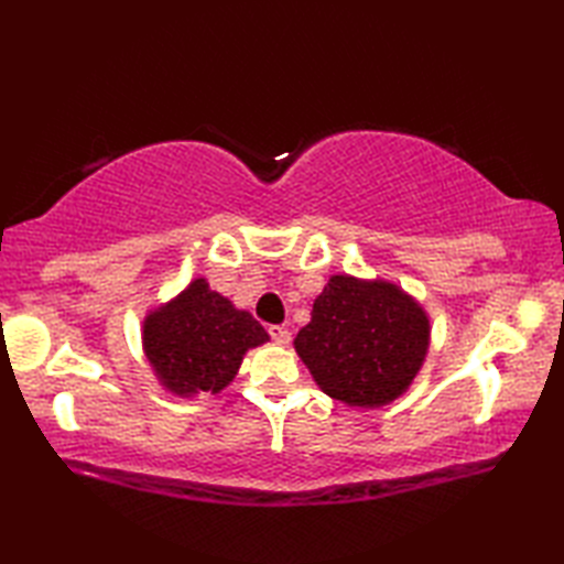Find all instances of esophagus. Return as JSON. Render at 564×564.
Wrapping results in <instances>:
<instances>
[{"mask_svg": "<svg viewBox=\"0 0 564 564\" xmlns=\"http://www.w3.org/2000/svg\"><path fill=\"white\" fill-rule=\"evenodd\" d=\"M269 334H271V339H273L275 344H281V346L291 344V332L285 329V327H281V325H271V327H269Z\"/></svg>", "mask_w": 564, "mask_h": 564, "instance_id": "34e87169", "label": "esophagus"}]
</instances>
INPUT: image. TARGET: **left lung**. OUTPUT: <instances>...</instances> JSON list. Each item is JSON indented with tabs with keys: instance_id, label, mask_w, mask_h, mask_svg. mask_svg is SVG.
<instances>
[{
	"instance_id": "obj_1",
	"label": "left lung",
	"mask_w": 564,
	"mask_h": 564,
	"mask_svg": "<svg viewBox=\"0 0 564 564\" xmlns=\"http://www.w3.org/2000/svg\"><path fill=\"white\" fill-rule=\"evenodd\" d=\"M295 351L329 398L382 406L412 386L429 351V317L400 285L332 275Z\"/></svg>"
}]
</instances>
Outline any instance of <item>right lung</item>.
Listing matches in <instances>:
<instances>
[{"label":"right lung","instance_id":"obj_1","mask_svg":"<svg viewBox=\"0 0 564 564\" xmlns=\"http://www.w3.org/2000/svg\"><path fill=\"white\" fill-rule=\"evenodd\" d=\"M267 341V329L247 310L210 291L206 279L191 281L142 322V349L154 376L178 398L220 392L237 376L245 354Z\"/></svg>","mask_w":564,"mask_h":564}]
</instances>
